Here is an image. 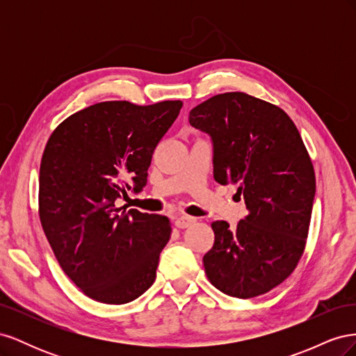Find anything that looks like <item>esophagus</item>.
Listing matches in <instances>:
<instances>
[{"label":"esophagus","mask_w":356,"mask_h":356,"mask_svg":"<svg viewBox=\"0 0 356 356\" xmlns=\"http://www.w3.org/2000/svg\"><path fill=\"white\" fill-rule=\"evenodd\" d=\"M196 222V218L195 217H188V215H181V217L177 218L175 221V225L178 229H187L190 227L191 224Z\"/></svg>","instance_id":"1"}]
</instances>
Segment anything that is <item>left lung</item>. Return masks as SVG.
<instances>
[{"instance_id": "left-lung-1", "label": "left lung", "mask_w": 356, "mask_h": 356, "mask_svg": "<svg viewBox=\"0 0 356 356\" xmlns=\"http://www.w3.org/2000/svg\"><path fill=\"white\" fill-rule=\"evenodd\" d=\"M213 145V178L238 186L248 213L230 229L213 221L203 266L224 294L252 298L296 270L305 252L315 170L294 122L279 106L243 92L215 95L190 111Z\"/></svg>"}]
</instances>
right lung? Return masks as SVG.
Here are the masks:
<instances>
[{
	"label": "right lung",
	"instance_id": "right-lung-1",
	"mask_svg": "<svg viewBox=\"0 0 356 356\" xmlns=\"http://www.w3.org/2000/svg\"><path fill=\"white\" fill-rule=\"evenodd\" d=\"M181 101L135 105L106 101L65 118L50 135L40 166L38 213L59 266L83 294L124 305L153 285L170 221L115 207L126 188L141 191L160 139Z\"/></svg>",
	"mask_w": 356,
	"mask_h": 356
}]
</instances>
